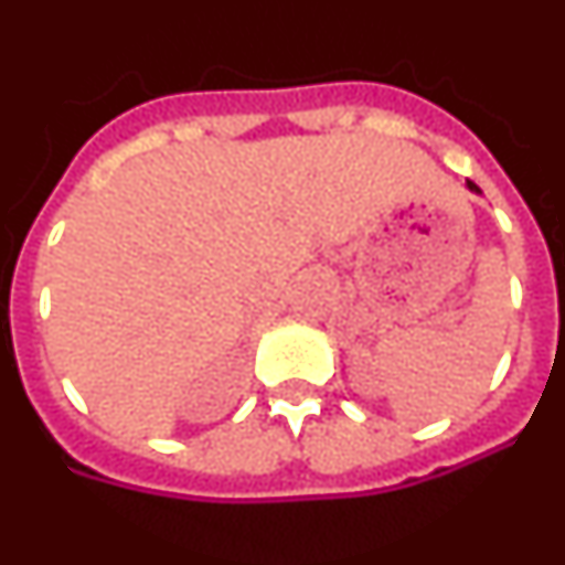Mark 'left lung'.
<instances>
[{
    "instance_id": "obj_1",
    "label": "left lung",
    "mask_w": 565,
    "mask_h": 565,
    "mask_svg": "<svg viewBox=\"0 0 565 565\" xmlns=\"http://www.w3.org/2000/svg\"><path fill=\"white\" fill-rule=\"evenodd\" d=\"M467 186L472 189V192H478V186H476V183H472V181H467Z\"/></svg>"
}]
</instances>
